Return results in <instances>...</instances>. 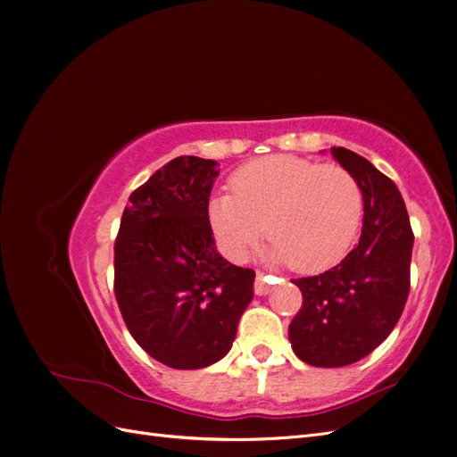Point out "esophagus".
<instances>
[{
    "label": "esophagus",
    "instance_id": "1",
    "mask_svg": "<svg viewBox=\"0 0 457 457\" xmlns=\"http://www.w3.org/2000/svg\"><path fill=\"white\" fill-rule=\"evenodd\" d=\"M269 289H270V282L261 272H257L255 282H253L255 295H265V294H269Z\"/></svg>",
    "mask_w": 457,
    "mask_h": 457
}]
</instances>
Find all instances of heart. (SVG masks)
<instances>
[{
    "label": "heart",
    "instance_id": "obj_1",
    "mask_svg": "<svg viewBox=\"0 0 457 457\" xmlns=\"http://www.w3.org/2000/svg\"><path fill=\"white\" fill-rule=\"evenodd\" d=\"M228 185L230 195L207 204V223L232 261H244L265 230L270 261L318 272L345 257L361 228L362 190L336 163L265 156L240 168Z\"/></svg>",
    "mask_w": 457,
    "mask_h": 457
}]
</instances>
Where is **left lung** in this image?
Wrapping results in <instances>:
<instances>
[{
	"label": "left lung",
	"mask_w": 457,
	"mask_h": 457,
	"mask_svg": "<svg viewBox=\"0 0 457 457\" xmlns=\"http://www.w3.org/2000/svg\"><path fill=\"white\" fill-rule=\"evenodd\" d=\"M331 154L362 190L364 227L339 265L294 280L303 305L289 341L303 362L318 368L362 361L389 337L410 294L413 247L406 205L391 179L353 150L334 146Z\"/></svg>",
	"instance_id": "8db88e82"
}]
</instances>
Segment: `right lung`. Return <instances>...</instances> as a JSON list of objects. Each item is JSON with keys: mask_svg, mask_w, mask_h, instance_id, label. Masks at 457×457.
<instances>
[{"mask_svg": "<svg viewBox=\"0 0 457 457\" xmlns=\"http://www.w3.org/2000/svg\"><path fill=\"white\" fill-rule=\"evenodd\" d=\"M215 160L179 156L129 196L114 242V294L129 334L158 362L223 358L253 297L255 270L219 255L207 223Z\"/></svg>", "mask_w": 457, "mask_h": 457, "instance_id": "right-lung-1", "label": "right lung"}]
</instances>
